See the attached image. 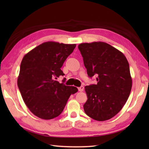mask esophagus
<instances>
[{
    "label": "esophagus",
    "mask_w": 149,
    "mask_h": 149,
    "mask_svg": "<svg viewBox=\"0 0 149 149\" xmlns=\"http://www.w3.org/2000/svg\"><path fill=\"white\" fill-rule=\"evenodd\" d=\"M78 90L79 91H83L84 90V86H81L80 87L78 88Z\"/></svg>",
    "instance_id": "34e87169"
}]
</instances>
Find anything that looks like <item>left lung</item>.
<instances>
[{
  "instance_id": "obj_1",
  "label": "left lung",
  "mask_w": 149,
  "mask_h": 149,
  "mask_svg": "<svg viewBox=\"0 0 149 149\" xmlns=\"http://www.w3.org/2000/svg\"><path fill=\"white\" fill-rule=\"evenodd\" d=\"M88 75H96V84L85 86V113L98 121L115 116L127 102L132 88L129 65L122 52L99 42L78 45Z\"/></svg>"
}]
</instances>
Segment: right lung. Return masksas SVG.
<instances>
[{"mask_svg": "<svg viewBox=\"0 0 149 149\" xmlns=\"http://www.w3.org/2000/svg\"><path fill=\"white\" fill-rule=\"evenodd\" d=\"M75 47V44L47 42L31 50L22 59L18 87L25 104L35 116L44 120L58 116L70 96L77 92L76 87L56 80L65 75L61 68Z\"/></svg>", "mask_w": 149, "mask_h": 149, "instance_id": "obj_1", "label": "right lung"}]
</instances>
